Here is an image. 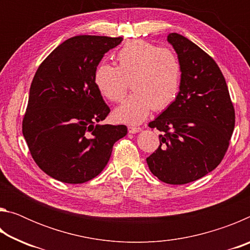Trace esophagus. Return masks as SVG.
<instances>
[{"label":"esophagus","instance_id":"1","mask_svg":"<svg viewBox=\"0 0 250 250\" xmlns=\"http://www.w3.org/2000/svg\"><path fill=\"white\" fill-rule=\"evenodd\" d=\"M128 131L130 133H137L139 131H141L140 126H134V125H129L128 126Z\"/></svg>","mask_w":250,"mask_h":250}]
</instances>
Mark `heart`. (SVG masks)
I'll list each match as a JSON object with an SVG mask.
<instances>
[{"label": "heart", "instance_id": "obj_1", "mask_svg": "<svg viewBox=\"0 0 250 250\" xmlns=\"http://www.w3.org/2000/svg\"><path fill=\"white\" fill-rule=\"evenodd\" d=\"M118 67L101 62L95 70L94 83L100 95L111 103H120L131 80L134 92L113 112L118 122L138 125L151 109L168 107L180 90L181 64L168 48H159L149 42L125 43L116 55Z\"/></svg>", "mask_w": 250, "mask_h": 250}]
</instances>
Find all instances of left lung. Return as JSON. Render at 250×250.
<instances>
[{
    "instance_id": "1",
    "label": "left lung",
    "mask_w": 250,
    "mask_h": 250,
    "mask_svg": "<svg viewBox=\"0 0 250 250\" xmlns=\"http://www.w3.org/2000/svg\"><path fill=\"white\" fill-rule=\"evenodd\" d=\"M167 41L181 64L180 91L149 124L162 133L146 163L160 181L180 185L201 179L222 162L235 128V109L214 59L180 34H168Z\"/></svg>"
}]
</instances>
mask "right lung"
Returning <instances> with one entry per match:
<instances>
[{
	"label": "right lung",
	"instance_id": "1",
	"mask_svg": "<svg viewBox=\"0 0 250 250\" xmlns=\"http://www.w3.org/2000/svg\"><path fill=\"white\" fill-rule=\"evenodd\" d=\"M122 37L79 35L65 41L40 65L22 124L29 152L42 171L64 183L90 181L107 166L124 125H96L110 109L94 83L104 55Z\"/></svg>",
	"mask_w": 250,
	"mask_h": 250
}]
</instances>
